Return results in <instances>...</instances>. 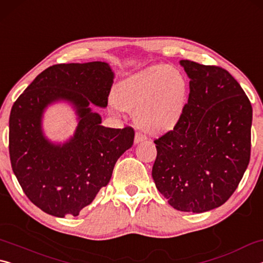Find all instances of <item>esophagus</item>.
Returning a JSON list of instances; mask_svg holds the SVG:
<instances>
[{
  "label": "esophagus",
  "instance_id": "esophagus-1",
  "mask_svg": "<svg viewBox=\"0 0 263 263\" xmlns=\"http://www.w3.org/2000/svg\"><path fill=\"white\" fill-rule=\"evenodd\" d=\"M146 139H147V138H146V136L142 135V133L136 132V137H135V142H136V144H139V142L145 141Z\"/></svg>",
  "mask_w": 263,
  "mask_h": 263
}]
</instances>
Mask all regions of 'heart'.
<instances>
[{"label": "heart", "instance_id": "obj_1", "mask_svg": "<svg viewBox=\"0 0 263 263\" xmlns=\"http://www.w3.org/2000/svg\"><path fill=\"white\" fill-rule=\"evenodd\" d=\"M188 101V82L172 66H153L118 83L110 110L119 115L136 114V121L149 133L172 130L183 115Z\"/></svg>", "mask_w": 263, "mask_h": 263}]
</instances>
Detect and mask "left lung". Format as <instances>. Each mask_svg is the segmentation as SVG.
<instances>
[{
  "instance_id": "1",
  "label": "left lung",
  "mask_w": 263,
  "mask_h": 263,
  "mask_svg": "<svg viewBox=\"0 0 263 263\" xmlns=\"http://www.w3.org/2000/svg\"><path fill=\"white\" fill-rule=\"evenodd\" d=\"M189 99L174 130L154 140L152 177L176 210L202 213L232 196L251 158L253 110L228 70L181 60Z\"/></svg>"
}]
</instances>
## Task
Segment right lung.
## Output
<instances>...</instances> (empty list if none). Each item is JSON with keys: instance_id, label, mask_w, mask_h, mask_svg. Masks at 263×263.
Returning a JSON list of instances; mask_svg holds the SVG:
<instances>
[{"instance_id": "obj_1", "label": "right lung", "mask_w": 263, "mask_h": 263, "mask_svg": "<svg viewBox=\"0 0 263 263\" xmlns=\"http://www.w3.org/2000/svg\"><path fill=\"white\" fill-rule=\"evenodd\" d=\"M115 73L108 62L59 64L35 78L11 108L9 153L12 172L35 206L48 215L79 216L109 183L119 157L133 145L132 127L101 125L91 104L106 108ZM67 103L78 125L66 142H52L42 128L43 112Z\"/></svg>"}]
</instances>
